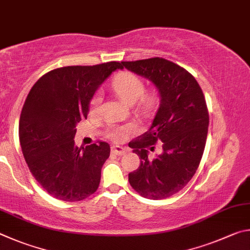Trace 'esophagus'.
Listing matches in <instances>:
<instances>
[{"label": "esophagus", "mask_w": 250, "mask_h": 250, "mask_svg": "<svg viewBox=\"0 0 250 250\" xmlns=\"http://www.w3.org/2000/svg\"><path fill=\"white\" fill-rule=\"evenodd\" d=\"M126 151H127V149H125V148L120 147V146H113V147L111 148V152H112L113 155L122 156V155H124Z\"/></svg>", "instance_id": "1"}]
</instances>
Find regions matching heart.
I'll list each match as a JSON object with an SVG mask.
<instances>
[{
    "instance_id": "obj_1",
    "label": "heart",
    "mask_w": 250,
    "mask_h": 250,
    "mask_svg": "<svg viewBox=\"0 0 250 250\" xmlns=\"http://www.w3.org/2000/svg\"><path fill=\"white\" fill-rule=\"evenodd\" d=\"M111 86L123 102L126 104H134L137 102L139 109L144 112H149L154 107L157 98H158L156 90L145 91V83H144L143 79L138 77L137 74L129 71H122L117 73L112 80ZM101 101H102L101 93L96 92L90 101L91 114H96L99 112ZM135 130L136 128L132 124H112L107 127L105 136L114 143H122Z\"/></svg>"
}]
</instances>
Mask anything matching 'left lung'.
Segmentation results:
<instances>
[{
	"label": "left lung",
	"mask_w": 250,
	"mask_h": 250,
	"mask_svg": "<svg viewBox=\"0 0 250 250\" xmlns=\"http://www.w3.org/2000/svg\"><path fill=\"white\" fill-rule=\"evenodd\" d=\"M154 82L160 106L148 132L129 143L142 159L128 174L133 189L144 198L163 200L182 190L194 176L208 137V111L202 89L185 68L155 58L122 61V68ZM158 142L163 154L150 161L147 151Z\"/></svg>",
	"instance_id": "1"
}]
</instances>
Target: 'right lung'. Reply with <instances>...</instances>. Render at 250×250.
I'll return each mask as SVG.
<instances>
[{"instance_id":"right-lung-1","label":"right lung","mask_w":250,"mask_h":250,"mask_svg":"<svg viewBox=\"0 0 250 250\" xmlns=\"http://www.w3.org/2000/svg\"><path fill=\"white\" fill-rule=\"evenodd\" d=\"M122 63L68 65L43 74L30 89L21 113L19 136L33 177L54 198L78 202L98 190L107 143L74 145L76 126L86 118L90 100Z\"/></svg>"}]
</instances>
